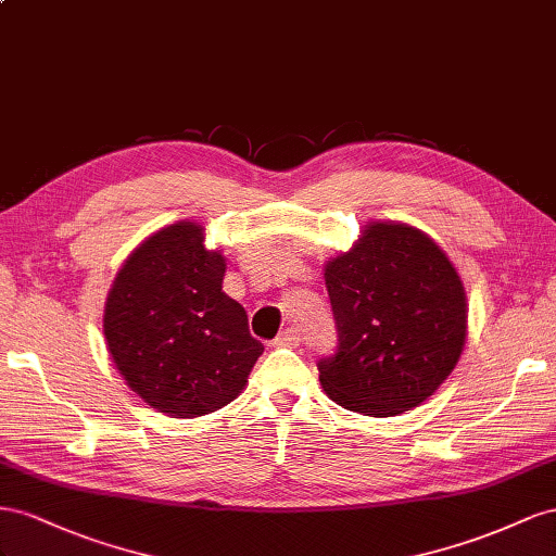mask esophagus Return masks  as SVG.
<instances>
[{"mask_svg": "<svg viewBox=\"0 0 556 556\" xmlns=\"http://www.w3.org/2000/svg\"><path fill=\"white\" fill-rule=\"evenodd\" d=\"M298 342H300V338H298L295 328H287V330H281L279 336L275 338V344H277V346H298Z\"/></svg>", "mask_w": 556, "mask_h": 556, "instance_id": "1", "label": "esophagus"}]
</instances>
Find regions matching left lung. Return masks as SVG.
Listing matches in <instances>:
<instances>
[{
    "label": "left lung",
    "mask_w": 556,
    "mask_h": 556,
    "mask_svg": "<svg viewBox=\"0 0 556 556\" xmlns=\"http://www.w3.org/2000/svg\"><path fill=\"white\" fill-rule=\"evenodd\" d=\"M338 349L319 361L332 403L395 417L438 391L462 358L468 305L462 277L431 237L375 220L324 269Z\"/></svg>",
    "instance_id": "8db88e82"
}]
</instances>
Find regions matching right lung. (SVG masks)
<instances>
[{"instance_id":"add662e5","label":"right lung","mask_w":556,"mask_h":556,"mask_svg":"<svg viewBox=\"0 0 556 556\" xmlns=\"http://www.w3.org/2000/svg\"><path fill=\"white\" fill-rule=\"evenodd\" d=\"M226 258L204 228L179 220L123 263L106 295L104 338L141 401L174 419L216 412L242 393L263 344L244 307L224 293Z\"/></svg>"}]
</instances>
